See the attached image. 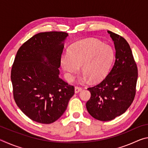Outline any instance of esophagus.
<instances>
[{
    "label": "esophagus",
    "mask_w": 148,
    "mask_h": 148,
    "mask_svg": "<svg viewBox=\"0 0 148 148\" xmlns=\"http://www.w3.org/2000/svg\"><path fill=\"white\" fill-rule=\"evenodd\" d=\"M74 91H75V93H78L79 92H80L82 90V87H77V86H76L75 87V89H74Z\"/></svg>",
    "instance_id": "1"
}]
</instances>
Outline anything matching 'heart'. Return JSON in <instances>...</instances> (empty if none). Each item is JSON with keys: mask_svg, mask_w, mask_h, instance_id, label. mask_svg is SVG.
Here are the masks:
<instances>
[{"mask_svg": "<svg viewBox=\"0 0 148 148\" xmlns=\"http://www.w3.org/2000/svg\"><path fill=\"white\" fill-rule=\"evenodd\" d=\"M112 48L101 42L86 40L71 46L69 53L62 55L61 65L68 81L73 79L82 67L83 82H98L107 76L114 61Z\"/></svg>", "mask_w": 148, "mask_h": 148, "instance_id": "b5f03b06", "label": "heart"}]
</instances>
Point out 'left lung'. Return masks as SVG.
I'll return each mask as SVG.
<instances>
[{
  "label": "left lung",
  "mask_w": 148,
  "mask_h": 148,
  "mask_svg": "<svg viewBox=\"0 0 148 148\" xmlns=\"http://www.w3.org/2000/svg\"><path fill=\"white\" fill-rule=\"evenodd\" d=\"M114 41L116 61L113 68L99 84L89 87L91 98L86 108L89 114L99 121H107L125 113L136 94L138 69L126 40L108 31Z\"/></svg>",
  "instance_id": "left-lung-1"
}]
</instances>
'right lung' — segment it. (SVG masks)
<instances>
[{"mask_svg":"<svg viewBox=\"0 0 148 148\" xmlns=\"http://www.w3.org/2000/svg\"><path fill=\"white\" fill-rule=\"evenodd\" d=\"M68 35L40 32L17 52L11 71L14 99L32 121L43 124L57 121L74 94V87L59 77L63 42Z\"/></svg>","mask_w":148,"mask_h":148,"instance_id":"obj_1","label":"right lung"}]
</instances>
